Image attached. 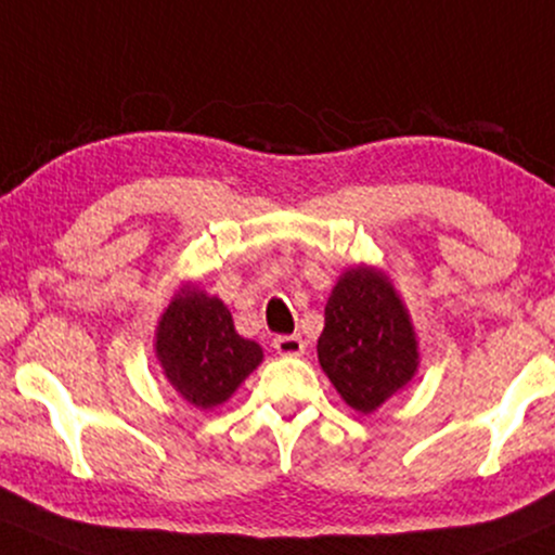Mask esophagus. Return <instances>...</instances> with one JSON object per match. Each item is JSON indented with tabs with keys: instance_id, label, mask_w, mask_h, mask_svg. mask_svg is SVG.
<instances>
[{
	"instance_id": "34e87169",
	"label": "esophagus",
	"mask_w": 555,
	"mask_h": 555,
	"mask_svg": "<svg viewBox=\"0 0 555 555\" xmlns=\"http://www.w3.org/2000/svg\"><path fill=\"white\" fill-rule=\"evenodd\" d=\"M273 349L282 357H299V353H305V341L299 336H276L273 338Z\"/></svg>"
}]
</instances>
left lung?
Returning a JSON list of instances; mask_svg holds the SVG:
<instances>
[{"label": "left lung", "mask_w": 555, "mask_h": 555, "mask_svg": "<svg viewBox=\"0 0 555 555\" xmlns=\"http://www.w3.org/2000/svg\"><path fill=\"white\" fill-rule=\"evenodd\" d=\"M318 359L338 396L359 413L377 411L411 383L418 370L416 333L383 271L353 266L341 273L325 305Z\"/></svg>", "instance_id": "8db88e82"}]
</instances>
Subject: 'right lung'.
I'll return each mask as SVG.
<instances>
[{
    "label": "right lung",
    "mask_w": 555,
    "mask_h": 555,
    "mask_svg": "<svg viewBox=\"0 0 555 555\" xmlns=\"http://www.w3.org/2000/svg\"><path fill=\"white\" fill-rule=\"evenodd\" d=\"M163 375L196 409L224 403L263 362V349L235 331L230 310L198 286H183L165 307L155 333Z\"/></svg>",
    "instance_id": "right-lung-1"
}]
</instances>
